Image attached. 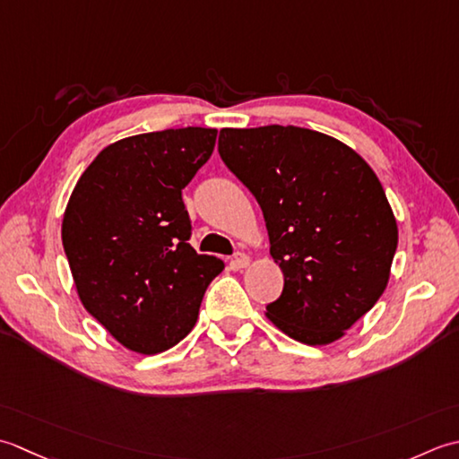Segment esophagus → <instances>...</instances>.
Instances as JSON below:
<instances>
[{
  "mask_svg": "<svg viewBox=\"0 0 459 459\" xmlns=\"http://www.w3.org/2000/svg\"><path fill=\"white\" fill-rule=\"evenodd\" d=\"M233 265H236V269H243L249 265V255L243 254V251H238L236 255H233Z\"/></svg>",
  "mask_w": 459,
  "mask_h": 459,
  "instance_id": "esophagus-1",
  "label": "esophagus"
}]
</instances>
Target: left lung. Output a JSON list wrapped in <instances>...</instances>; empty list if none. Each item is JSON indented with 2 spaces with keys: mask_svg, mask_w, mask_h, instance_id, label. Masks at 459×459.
I'll use <instances>...</instances> for the list:
<instances>
[{
  "mask_svg": "<svg viewBox=\"0 0 459 459\" xmlns=\"http://www.w3.org/2000/svg\"><path fill=\"white\" fill-rule=\"evenodd\" d=\"M218 152L255 195L283 291L267 316L291 339L329 344L385 293L398 228L362 158L299 126L221 128Z\"/></svg>",
  "mask_w": 459,
  "mask_h": 459,
  "instance_id": "8db88e82",
  "label": "left lung"
}]
</instances>
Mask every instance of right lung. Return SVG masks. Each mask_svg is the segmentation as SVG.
<instances>
[{"mask_svg":"<svg viewBox=\"0 0 459 459\" xmlns=\"http://www.w3.org/2000/svg\"><path fill=\"white\" fill-rule=\"evenodd\" d=\"M216 128H168L118 140L91 162L63 218V247L82 305L140 354L188 334L223 261L190 246L182 190L208 162Z\"/></svg>","mask_w":459,"mask_h":459,"instance_id":"add662e5","label":"right lung"}]
</instances>
